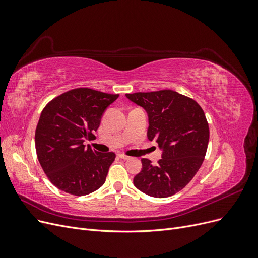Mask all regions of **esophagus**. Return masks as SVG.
I'll list each match as a JSON object with an SVG mask.
<instances>
[{
  "label": "esophagus",
  "mask_w": 258,
  "mask_h": 258,
  "mask_svg": "<svg viewBox=\"0 0 258 258\" xmlns=\"http://www.w3.org/2000/svg\"><path fill=\"white\" fill-rule=\"evenodd\" d=\"M118 157H119L120 159H123V160H127V159L130 158L129 156H126V155H123V154H118Z\"/></svg>",
  "instance_id": "1"
}]
</instances>
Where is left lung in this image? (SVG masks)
Instances as JSON below:
<instances>
[{
	"label": "left lung",
	"mask_w": 258,
	"mask_h": 258,
	"mask_svg": "<svg viewBox=\"0 0 258 258\" xmlns=\"http://www.w3.org/2000/svg\"><path fill=\"white\" fill-rule=\"evenodd\" d=\"M126 97L147 112V138L162 150L156 166L142 158V170L134 184L148 196H172L191 181L204 162L210 137L205 112L191 98L170 89Z\"/></svg>",
	"instance_id": "1"
}]
</instances>
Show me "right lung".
Here are the masks:
<instances>
[{"label": "right lung", "instance_id": "right-lung-1", "mask_svg": "<svg viewBox=\"0 0 258 258\" xmlns=\"http://www.w3.org/2000/svg\"><path fill=\"white\" fill-rule=\"evenodd\" d=\"M118 97L75 88L43 108L35 130L36 155L45 174L60 190L85 196L104 184L116 155L99 153L84 142L95 138L102 114Z\"/></svg>", "mask_w": 258, "mask_h": 258}]
</instances>
